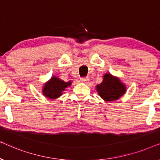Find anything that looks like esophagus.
<instances>
[{
    "label": "esophagus",
    "mask_w": 160,
    "mask_h": 160,
    "mask_svg": "<svg viewBox=\"0 0 160 160\" xmlns=\"http://www.w3.org/2000/svg\"><path fill=\"white\" fill-rule=\"evenodd\" d=\"M80 81L82 82H87L89 81V78L88 77H83L81 78Z\"/></svg>",
    "instance_id": "34e87169"
}]
</instances>
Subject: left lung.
Returning a JSON list of instances; mask_svg holds the SVG:
<instances>
[{
	"mask_svg": "<svg viewBox=\"0 0 160 160\" xmlns=\"http://www.w3.org/2000/svg\"><path fill=\"white\" fill-rule=\"evenodd\" d=\"M97 91L104 100L113 101L124 95L126 87L119 78L113 77L110 73H106L102 82L97 85Z\"/></svg>",
	"mask_w": 160,
	"mask_h": 160,
	"instance_id": "obj_1",
	"label": "left lung"
}]
</instances>
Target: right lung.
Wrapping results in <instances>:
<instances>
[{"mask_svg":"<svg viewBox=\"0 0 160 160\" xmlns=\"http://www.w3.org/2000/svg\"><path fill=\"white\" fill-rule=\"evenodd\" d=\"M71 84V82H65L56 76H52L49 82L44 85L43 93L50 99H55L62 95V91Z\"/></svg>","mask_w":160,"mask_h":160,"instance_id":"add662e5","label":"right lung"}]
</instances>
